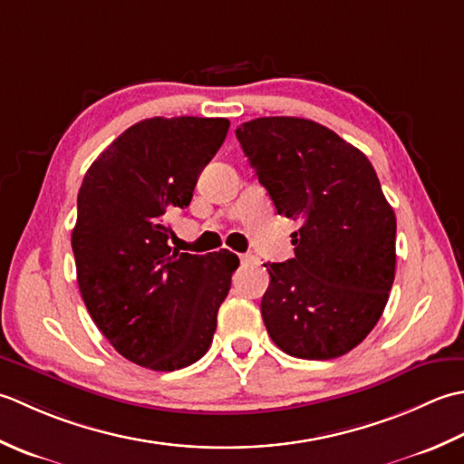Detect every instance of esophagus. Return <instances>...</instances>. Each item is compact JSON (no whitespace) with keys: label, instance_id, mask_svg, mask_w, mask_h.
Instances as JSON below:
<instances>
[{"label":"esophagus","instance_id":"esophagus-1","mask_svg":"<svg viewBox=\"0 0 464 464\" xmlns=\"http://www.w3.org/2000/svg\"><path fill=\"white\" fill-rule=\"evenodd\" d=\"M240 262H242V264L256 262V256H252V254H240Z\"/></svg>","mask_w":464,"mask_h":464}]
</instances>
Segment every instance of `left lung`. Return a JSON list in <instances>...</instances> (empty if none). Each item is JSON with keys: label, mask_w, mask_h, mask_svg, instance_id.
Returning <instances> with one entry per match:
<instances>
[{"label": "left lung", "mask_w": 464, "mask_h": 464, "mask_svg": "<svg viewBox=\"0 0 464 464\" xmlns=\"http://www.w3.org/2000/svg\"><path fill=\"white\" fill-rule=\"evenodd\" d=\"M236 138L278 214L300 222L295 258L264 264L270 338L306 361L351 353L382 316L396 266V216L372 164L304 118L244 121Z\"/></svg>", "instance_id": "obj_1"}]
</instances>
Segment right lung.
Segmentation results:
<instances>
[{
  "instance_id": "add662e5",
  "label": "right lung",
  "mask_w": 464,
  "mask_h": 464,
  "mask_svg": "<svg viewBox=\"0 0 464 464\" xmlns=\"http://www.w3.org/2000/svg\"><path fill=\"white\" fill-rule=\"evenodd\" d=\"M226 118H150L83 176L72 248L86 308L130 362L178 371L208 353L238 256L172 250L166 222L186 208L228 134Z\"/></svg>"
}]
</instances>
